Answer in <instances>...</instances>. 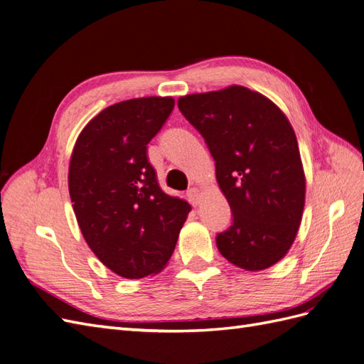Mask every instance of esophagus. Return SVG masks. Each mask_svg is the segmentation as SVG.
Masks as SVG:
<instances>
[{
    "mask_svg": "<svg viewBox=\"0 0 364 364\" xmlns=\"http://www.w3.org/2000/svg\"><path fill=\"white\" fill-rule=\"evenodd\" d=\"M186 198H188L190 203L193 206H198L199 202H200V194H199V190L198 188H190L188 191H186Z\"/></svg>",
    "mask_w": 364,
    "mask_h": 364,
    "instance_id": "obj_1",
    "label": "esophagus"
}]
</instances>
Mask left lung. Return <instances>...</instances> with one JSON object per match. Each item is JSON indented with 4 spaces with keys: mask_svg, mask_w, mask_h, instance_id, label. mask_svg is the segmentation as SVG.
<instances>
[{
    "mask_svg": "<svg viewBox=\"0 0 364 364\" xmlns=\"http://www.w3.org/2000/svg\"><path fill=\"white\" fill-rule=\"evenodd\" d=\"M178 107L202 134L231 206V225L215 235L220 254L247 271L269 268L291 248L304 206L289 121L268 97L240 85L183 96Z\"/></svg>",
    "mask_w": 364,
    "mask_h": 364,
    "instance_id": "left-lung-1",
    "label": "left lung"
}]
</instances>
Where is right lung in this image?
Listing matches in <instances>:
<instances>
[{"label": "right lung", "instance_id": "obj_1", "mask_svg": "<svg viewBox=\"0 0 364 364\" xmlns=\"http://www.w3.org/2000/svg\"><path fill=\"white\" fill-rule=\"evenodd\" d=\"M174 109L173 97H137L107 107L75 144L68 191L88 247L125 279L159 272L191 206L165 194L146 144Z\"/></svg>", "mask_w": 364, "mask_h": 364}]
</instances>
